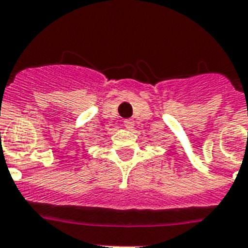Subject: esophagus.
I'll return each instance as SVG.
<instances>
[{"label": "esophagus", "instance_id": "1", "mask_svg": "<svg viewBox=\"0 0 248 248\" xmlns=\"http://www.w3.org/2000/svg\"><path fill=\"white\" fill-rule=\"evenodd\" d=\"M124 126L126 127L128 131H132L133 127H135V122H133V120H124Z\"/></svg>", "mask_w": 248, "mask_h": 248}]
</instances>
